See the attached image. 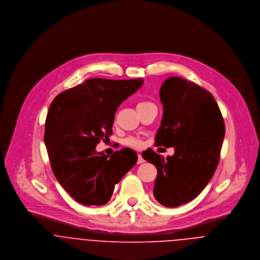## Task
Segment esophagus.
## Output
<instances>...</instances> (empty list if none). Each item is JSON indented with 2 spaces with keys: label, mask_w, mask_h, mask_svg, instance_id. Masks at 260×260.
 Listing matches in <instances>:
<instances>
[{
  "label": "esophagus",
  "mask_w": 260,
  "mask_h": 260,
  "mask_svg": "<svg viewBox=\"0 0 260 260\" xmlns=\"http://www.w3.org/2000/svg\"><path fill=\"white\" fill-rule=\"evenodd\" d=\"M145 160L142 158V155L141 154H138V160H137V163L138 164H141V163H144Z\"/></svg>",
  "instance_id": "34e87169"
}]
</instances>
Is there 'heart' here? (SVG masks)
I'll use <instances>...</instances> for the list:
<instances>
[{
  "mask_svg": "<svg viewBox=\"0 0 260 260\" xmlns=\"http://www.w3.org/2000/svg\"><path fill=\"white\" fill-rule=\"evenodd\" d=\"M146 104H149V102H140V103L137 105V107H138V106H141V105H146ZM125 144L128 145V146H130V147H134V148H140V147L142 146L141 140L138 139V138H135V137H129V138H127V139L125 140Z\"/></svg>",
  "mask_w": 260,
  "mask_h": 260,
  "instance_id": "1",
  "label": "heart"
}]
</instances>
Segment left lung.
<instances>
[{"instance_id": "obj_1", "label": "left lung", "mask_w": 260, "mask_h": 260, "mask_svg": "<svg viewBox=\"0 0 260 260\" xmlns=\"http://www.w3.org/2000/svg\"><path fill=\"white\" fill-rule=\"evenodd\" d=\"M163 105L156 146L174 147L166 159L147 151L142 157L157 168L153 195L166 207L193 200L208 184L219 162L225 134L213 96L193 82L170 77L160 89Z\"/></svg>"}]
</instances>
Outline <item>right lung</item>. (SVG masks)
I'll return each instance as SVG.
<instances>
[{
	"label": "right lung",
	"instance_id": "add662e5",
	"mask_svg": "<svg viewBox=\"0 0 260 260\" xmlns=\"http://www.w3.org/2000/svg\"><path fill=\"white\" fill-rule=\"evenodd\" d=\"M142 79L93 78L59 94L47 114L44 141L53 173L81 204L104 205L114 187L136 164L132 149L113 155L97 152L109 139L118 107L139 88Z\"/></svg>",
	"mask_w": 260,
	"mask_h": 260
}]
</instances>
